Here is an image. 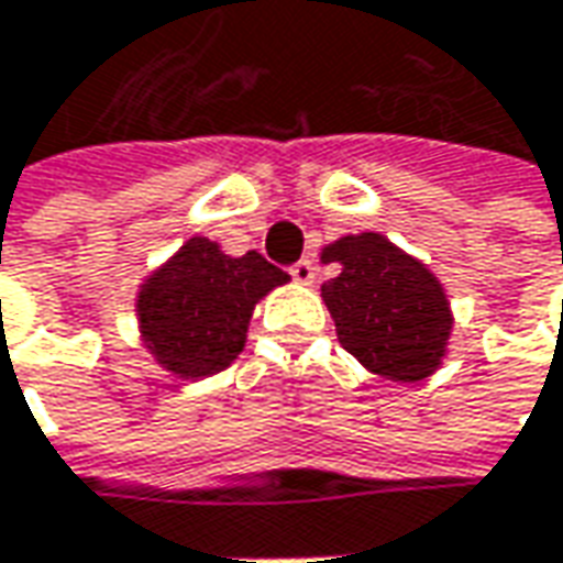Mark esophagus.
<instances>
[{
  "mask_svg": "<svg viewBox=\"0 0 563 563\" xmlns=\"http://www.w3.org/2000/svg\"><path fill=\"white\" fill-rule=\"evenodd\" d=\"M291 275L297 285H313L316 282V263L313 260H300V263H294Z\"/></svg>",
  "mask_w": 563,
  "mask_h": 563,
  "instance_id": "34e87169",
  "label": "esophagus"
}]
</instances>
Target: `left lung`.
<instances>
[{"label":"left lung","instance_id":"8db88e82","mask_svg":"<svg viewBox=\"0 0 563 563\" xmlns=\"http://www.w3.org/2000/svg\"><path fill=\"white\" fill-rule=\"evenodd\" d=\"M322 263L338 266L322 300L347 354L395 382H422L442 366L454 316L426 263L376 231L338 238L322 250Z\"/></svg>","mask_w":563,"mask_h":563}]
</instances>
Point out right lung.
Instances as JSON below:
<instances>
[{"instance_id": "1", "label": "right lung", "mask_w": 563, "mask_h": 563, "mask_svg": "<svg viewBox=\"0 0 563 563\" xmlns=\"http://www.w3.org/2000/svg\"><path fill=\"white\" fill-rule=\"evenodd\" d=\"M291 275L256 250L228 256L209 238H190L137 291L146 351L178 378L222 373L244 351L253 307Z\"/></svg>"}]
</instances>
